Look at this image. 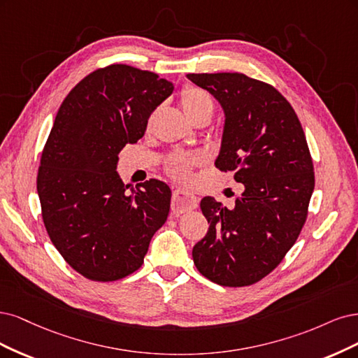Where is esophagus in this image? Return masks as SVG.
Masks as SVG:
<instances>
[{"label":"esophagus","mask_w":358,"mask_h":358,"mask_svg":"<svg viewBox=\"0 0 358 358\" xmlns=\"http://www.w3.org/2000/svg\"><path fill=\"white\" fill-rule=\"evenodd\" d=\"M196 206H198V198L192 192L178 189L172 193L171 208L174 214H184L194 210Z\"/></svg>","instance_id":"34e87169"}]
</instances>
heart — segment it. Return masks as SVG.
<instances>
[{
    "label": "heart",
    "mask_w": 358,
    "mask_h": 358,
    "mask_svg": "<svg viewBox=\"0 0 358 358\" xmlns=\"http://www.w3.org/2000/svg\"><path fill=\"white\" fill-rule=\"evenodd\" d=\"M181 107L184 113L187 114V117L192 122L199 120L202 117L211 119L214 113V99L208 92H205L199 87H186L181 94ZM153 114L150 116L147 124L148 128L153 123ZM202 159L199 156H174L171 157L169 162L166 164V172L168 176L178 181H187L190 178L192 169L196 165H201Z\"/></svg>",
    "instance_id": "heart-1"
}]
</instances>
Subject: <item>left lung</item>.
Segmentation results:
<instances>
[{"label":"left lung","mask_w":358,"mask_h":358,"mask_svg":"<svg viewBox=\"0 0 358 358\" xmlns=\"http://www.w3.org/2000/svg\"><path fill=\"white\" fill-rule=\"evenodd\" d=\"M226 114L215 168L244 184L234 208L206 196L208 234L193 247L194 266L224 287L259 282L301 235L315 186L313 157L293 107L272 85L241 73L187 74Z\"/></svg>","instance_id":"obj_1"}]
</instances>
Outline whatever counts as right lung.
<instances>
[{"mask_svg": "<svg viewBox=\"0 0 358 358\" xmlns=\"http://www.w3.org/2000/svg\"><path fill=\"white\" fill-rule=\"evenodd\" d=\"M172 90L156 73L113 64L78 82L57 110L37 174L41 215L56 250L87 280L117 281L140 269L166 222L168 184L150 178L128 193L116 168Z\"/></svg>", "mask_w": 358, "mask_h": 358, "instance_id": "1", "label": "right lung"}]
</instances>
